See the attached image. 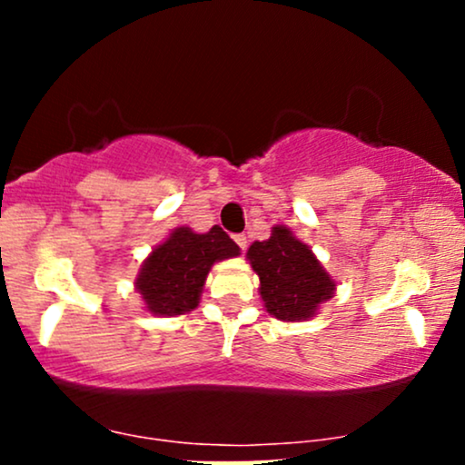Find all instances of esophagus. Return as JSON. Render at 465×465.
I'll return each mask as SVG.
<instances>
[{"mask_svg": "<svg viewBox=\"0 0 465 465\" xmlns=\"http://www.w3.org/2000/svg\"><path fill=\"white\" fill-rule=\"evenodd\" d=\"M233 240H236L240 249H242V251L247 249V236H244V233H236V236H233Z\"/></svg>", "mask_w": 465, "mask_h": 465, "instance_id": "esophagus-1", "label": "esophagus"}]
</instances>
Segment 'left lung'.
Listing matches in <instances>:
<instances>
[{
  "instance_id": "left-lung-1",
  "label": "left lung",
  "mask_w": 465,
  "mask_h": 465,
  "mask_svg": "<svg viewBox=\"0 0 465 465\" xmlns=\"http://www.w3.org/2000/svg\"><path fill=\"white\" fill-rule=\"evenodd\" d=\"M247 258L260 277L266 312L280 322H306L334 295V280L312 249L284 225H275L269 238L251 244Z\"/></svg>"
}]
</instances>
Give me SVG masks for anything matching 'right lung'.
<instances>
[{"label": "right lung", "instance_id": "1", "mask_svg": "<svg viewBox=\"0 0 465 465\" xmlns=\"http://www.w3.org/2000/svg\"><path fill=\"white\" fill-rule=\"evenodd\" d=\"M238 253V244L218 225L207 233L177 227L143 260L135 288L148 312L157 317L185 314L199 306L212 266Z\"/></svg>", "mask_w": 465, "mask_h": 465}]
</instances>
